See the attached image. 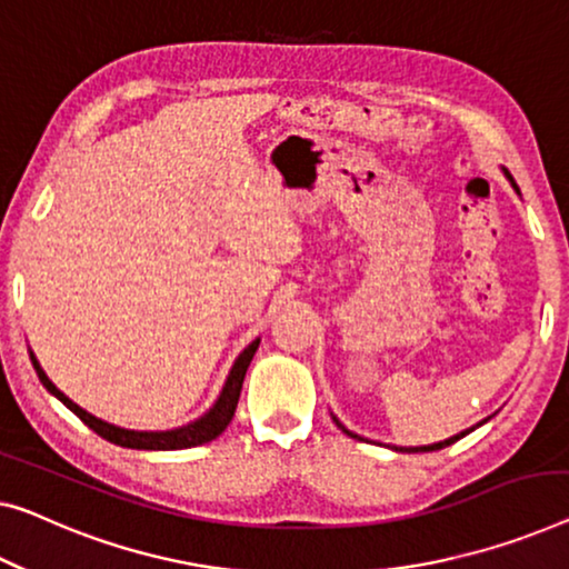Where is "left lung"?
I'll use <instances>...</instances> for the list:
<instances>
[{
    "instance_id": "obj_1",
    "label": "left lung",
    "mask_w": 569,
    "mask_h": 569,
    "mask_svg": "<svg viewBox=\"0 0 569 569\" xmlns=\"http://www.w3.org/2000/svg\"><path fill=\"white\" fill-rule=\"evenodd\" d=\"M503 176L508 178V181H511V186H513V191H516V193H519V197H521L519 186H516V181H513V176H511V173H508V171H506V168H503ZM332 419L337 421V427H339V429H342L347 437L362 439V437H358V435H355V431H350V429H347V427H345V423H342V421H339V419L335 417V413H332ZM488 419H490V417H488ZM488 419H482L480 423H475V427H482V423H486ZM475 427H470V429H465V431H460V435H455V437H449V439H445V442H435V445H423V447H396V445H391V449H396V452H437V449H442V447H449V445H455V442H457V439H462L465 435H470V431H472Z\"/></svg>"
}]
</instances>
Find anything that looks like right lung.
I'll list each match as a JSON object with an SVG mask.
<instances>
[{"mask_svg": "<svg viewBox=\"0 0 569 569\" xmlns=\"http://www.w3.org/2000/svg\"><path fill=\"white\" fill-rule=\"evenodd\" d=\"M258 345H260V337L252 339V342L244 347L240 355H237L230 376H227L222 391H219L217 401L211 403L209 411H203L199 419L183 423V427L166 429V431H134V429L114 427V423H109L104 419H97L94 413L81 409V406L73 403L63 391H58V388L53 386V380H50L46 376V370L40 368V362L36 355H32V350H30V360H32V368H36V372H38L40 383L46 386L48 391L66 406V409H71L76 417L87 423L89 429H94L99 437H104L107 442L120 445L127 449H189V447H197L203 442H211V439H217L227 427H230L234 409H237V401H240L244 372H248V368H250L252 355H256Z\"/></svg>", "mask_w": 569, "mask_h": 569, "instance_id": "obj_1", "label": "right lung"}]
</instances>
